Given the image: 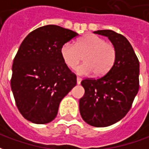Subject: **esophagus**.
I'll return each instance as SVG.
<instances>
[{"mask_svg":"<svg viewBox=\"0 0 149 149\" xmlns=\"http://www.w3.org/2000/svg\"><path fill=\"white\" fill-rule=\"evenodd\" d=\"M81 80H82V79H81V77H77V84H81Z\"/></svg>","mask_w":149,"mask_h":149,"instance_id":"34e87169","label":"esophagus"}]
</instances>
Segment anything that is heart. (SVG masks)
<instances>
[{"label":"heart","mask_w":149,"mask_h":149,"mask_svg":"<svg viewBox=\"0 0 149 149\" xmlns=\"http://www.w3.org/2000/svg\"><path fill=\"white\" fill-rule=\"evenodd\" d=\"M84 56V64L79 65L76 71L80 75L102 77L112 68L116 58L115 46L105 42L95 34H87L79 39L75 45L65 43L61 49V55L68 68H75Z\"/></svg>","instance_id":"heart-1"}]
</instances>
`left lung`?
<instances>
[{
  "label": "left lung",
  "instance_id": "1",
  "mask_svg": "<svg viewBox=\"0 0 149 149\" xmlns=\"http://www.w3.org/2000/svg\"><path fill=\"white\" fill-rule=\"evenodd\" d=\"M94 33L107 37L116 51L112 68L98 79H84V95L79 101L82 119L94 127H107L120 120L130 110L139 90L140 64L131 44L112 30Z\"/></svg>",
  "mask_w": 149,
  "mask_h": 149
}]
</instances>
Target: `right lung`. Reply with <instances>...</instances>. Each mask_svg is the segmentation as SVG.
<instances>
[{
  "mask_svg": "<svg viewBox=\"0 0 149 149\" xmlns=\"http://www.w3.org/2000/svg\"><path fill=\"white\" fill-rule=\"evenodd\" d=\"M78 33L58 25L35 29L21 43L13 64L11 88L18 110L34 124L54 120L77 76L61 55L62 45Z\"/></svg>",
  "mask_w": 149,
  "mask_h": 149,
  "instance_id": "add662e5",
  "label": "right lung"
}]
</instances>
